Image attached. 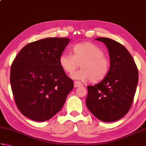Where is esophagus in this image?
I'll list each match as a JSON object with an SVG mask.
<instances>
[{"instance_id":"34e87169","label":"esophagus","mask_w":146,"mask_h":146,"mask_svg":"<svg viewBox=\"0 0 146 146\" xmlns=\"http://www.w3.org/2000/svg\"><path fill=\"white\" fill-rule=\"evenodd\" d=\"M82 86V83L80 82L75 81L74 82V86H75V87H78V86Z\"/></svg>"}]
</instances>
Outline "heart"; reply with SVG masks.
Segmentation results:
<instances>
[{"label": "heart", "mask_w": 146, "mask_h": 146, "mask_svg": "<svg viewBox=\"0 0 146 146\" xmlns=\"http://www.w3.org/2000/svg\"><path fill=\"white\" fill-rule=\"evenodd\" d=\"M72 49L73 54L63 52L59 61L63 70L69 74L73 73L80 65L82 69L72 75L74 79L97 83L107 76L110 61L98 46L84 42L75 44Z\"/></svg>", "instance_id": "b5f03b06"}]
</instances>
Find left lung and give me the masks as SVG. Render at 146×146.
<instances>
[{
	"mask_svg": "<svg viewBox=\"0 0 146 146\" xmlns=\"http://www.w3.org/2000/svg\"><path fill=\"white\" fill-rule=\"evenodd\" d=\"M95 39L107 46L110 68L101 82L87 86L86 104L99 120L114 122L125 115L131 107L138 83L137 67L131 53L120 43L107 38Z\"/></svg>",
	"mask_w": 146,
	"mask_h": 146,
	"instance_id": "left-lung-1",
	"label": "left lung"
}]
</instances>
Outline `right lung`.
<instances>
[{"mask_svg": "<svg viewBox=\"0 0 146 146\" xmlns=\"http://www.w3.org/2000/svg\"><path fill=\"white\" fill-rule=\"evenodd\" d=\"M70 41L49 38L30 42L12 62V94L19 110L29 119L38 122L50 119L61 110L73 90V80L59 61Z\"/></svg>", "mask_w": 146, "mask_h": 146, "instance_id": "right-lung-1", "label": "right lung"}]
</instances>
